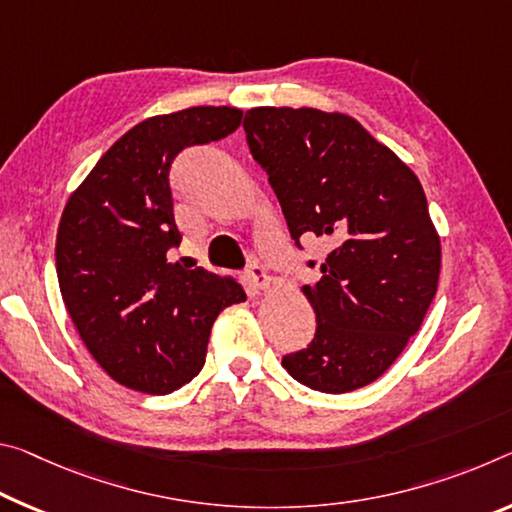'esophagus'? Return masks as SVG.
<instances>
[{"label": "esophagus", "instance_id": "esophagus-1", "mask_svg": "<svg viewBox=\"0 0 512 512\" xmlns=\"http://www.w3.org/2000/svg\"><path fill=\"white\" fill-rule=\"evenodd\" d=\"M248 278H250V282H253L257 289H269L271 287L269 271H266L264 266L257 264V262H253V264L248 266Z\"/></svg>", "mask_w": 512, "mask_h": 512}]
</instances>
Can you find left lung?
<instances>
[{
    "mask_svg": "<svg viewBox=\"0 0 512 512\" xmlns=\"http://www.w3.org/2000/svg\"><path fill=\"white\" fill-rule=\"evenodd\" d=\"M243 129L296 246L332 243L321 280L303 287L314 339L282 367L326 394L373 383L419 330L440 278V237L417 175L344 113L257 107Z\"/></svg>",
    "mask_w": 512,
    "mask_h": 512,
    "instance_id": "1",
    "label": "left lung"
}]
</instances>
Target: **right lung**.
Instances as JSON below:
<instances>
[{
  "mask_svg": "<svg viewBox=\"0 0 512 512\" xmlns=\"http://www.w3.org/2000/svg\"><path fill=\"white\" fill-rule=\"evenodd\" d=\"M232 107L154 116L111 145L72 193L56 234L63 303L97 364L129 389L170 394L198 376L209 332L246 300L232 278L173 262L170 166L241 125Z\"/></svg>",
  "mask_w": 512,
  "mask_h": 512,
  "instance_id": "add662e5",
  "label": "right lung"
}]
</instances>
